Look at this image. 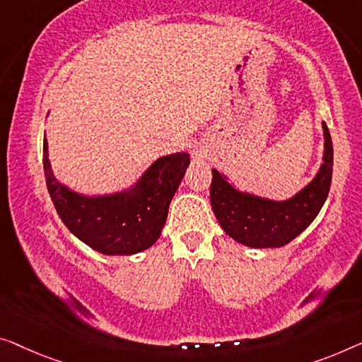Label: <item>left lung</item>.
<instances>
[{"label": "left lung", "mask_w": 362, "mask_h": 362, "mask_svg": "<svg viewBox=\"0 0 362 362\" xmlns=\"http://www.w3.org/2000/svg\"><path fill=\"white\" fill-rule=\"evenodd\" d=\"M325 149L323 164L309 185L286 202L240 192L228 177L213 169L209 199L216 219L229 237L253 249H276L289 244L309 228L325 203L332 185L333 144L327 123H322Z\"/></svg>", "instance_id": "1"}]
</instances>
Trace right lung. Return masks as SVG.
Returning a JSON list of instances; mask_svg holds the SVG:
<instances>
[{
	"label": "right lung",
	"instance_id": "1",
	"mask_svg": "<svg viewBox=\"0 0 362 362\" xmlns=\"http://www.w3.org/2000/svg\"><path fill=\"white\" fill-rule=\"evenodd\" d=\"M188 164L187 153L163 156L128 190L86 197L57 180L43 139V170L58 216L79 240L104 255H133L159 239Z\"/></svg>",
	"mask_w": 362,
	"mask_h": 362
}]
</instances>
